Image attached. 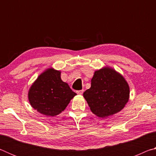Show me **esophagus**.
I'll return each mask as SVG.
<instances>
[{
  "label": "esophagus",
  "mask_w": 156,
  "mask_h": 156,
  "mask_svg": "<svg viewBox=\"0 0 156 156\" xmlns=\"http://www.w3.org/2000/svg\"><path fill=\"white\" fill-rule=\"evenodd\" d=\"M83 92H84V90H83V89H82V90L77 91H76V93H77L78 95H82L83 94Z\"/></svg>",
  "instance_id": "obj_1"
}]
</instances>
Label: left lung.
I'll return each instance as SVG.
<instances>
[{"label":"left lung","mask_w":156,"mask_h":156,"mask_svg":"<svg viewBox=\"0 0 156 156\" xmlns=\"http://www.w3.org/2000/svg\"><path fill=\"white\" fill-rule=\"evenodd\" d=\"M91 87L83 96L91 112L100 118H107L120 112L129 98V86L120 73L109 67L94 72Z\"/></svg>","instance_id":"obj_1"}]
</instances>
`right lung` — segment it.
Masks as SVG:
<instances>
[{
    "label": "right lung",
    "instance_id": "right-lung-1",
    "mask_svg": "<svg viewBox=\"0 0 156 156\" xmlns=\"http://www.w3.org/2000/svg\"><path fill=\"white\" fill-rule=\"evenodd\" d=\"M61 72L48 68L38 76L28 92L31 106L47 116L63 112L76 94L60 78Z\"/></svg>",
    "mask_w": 156,
    "mask_h": 156
}]
</instances>
